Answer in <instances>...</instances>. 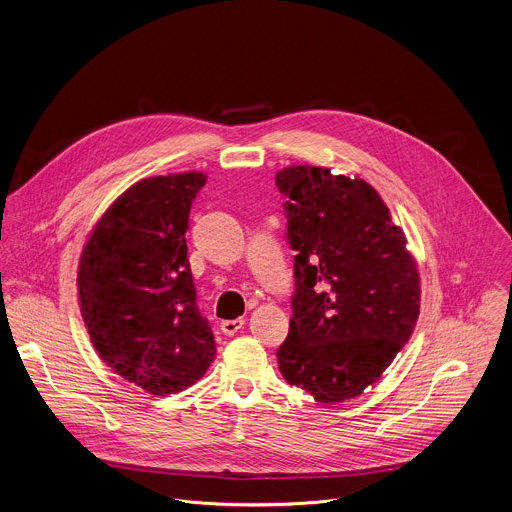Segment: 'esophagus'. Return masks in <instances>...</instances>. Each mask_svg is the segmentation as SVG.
<instances>
[{
    "label": "esophagus",
    "mask_w": 512,
    "mask_h": 512,
    "mask_svg": "<svg viewBox=\"0 0 512 512\" xmlns=\"http://www.w3.org/2000/svg\"><path fill=\"white\" fill-rule=\"evenodd\" d=\"M243 324H245V318H243V316H239V318H233V320H221L219 328H221V332H223V334L233 336L235 332H239V330L243 328Z\"/></svg>",
    "instance_id": "34e87169"
}]
</instances>
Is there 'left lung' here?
I'll use <instances>...</instances> for the list:
<instances>
[{
    "instance_id": "8db88e82",
    "label": "left lung",
    "mask_w": 512,
    "mask_h": 512,
    "mask_svg": "<svg viewBox=\"0 0 512 512\" xmlns=\"http://www.w3.org/2000/svg\"><path fill=\"white\" fill-rule=\"evenodd\" d=\"M275 180L297 251L279 370L318 404L358 398L406 346L419 316V271L406 233L358 176L289 166Z\"/></svg>"
}]
</instances>
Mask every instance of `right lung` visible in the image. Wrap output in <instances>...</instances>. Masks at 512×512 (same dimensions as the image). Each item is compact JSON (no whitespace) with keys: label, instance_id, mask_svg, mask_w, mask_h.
<instances>
[{"label":"right lung","instance_id":"1","mask_svg":"<svg viewBox=\"0 0 512 512\" xmlns=\"http://www.w3.org/2000/svg\"><path fill=\"white\" fill-rule=\"evenodd\" d=\"M205 180L184 172L132 184L95 223L79 261V305L95 350L152 396L190 388L215 358L186 245Z\"/></svg>","mask_w":512,"mask_h":512}]
</instances>
